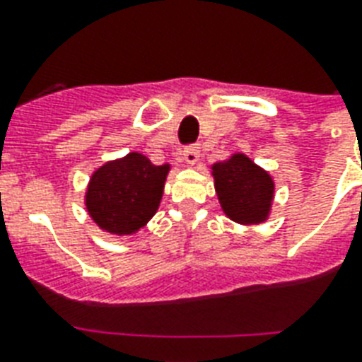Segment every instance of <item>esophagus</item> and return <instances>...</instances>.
Here are the masks:
<instances>
[{
  "label": "esophagus",
  "instance_id": "obj_1",
  "mask_svg": "<svg viewBox=\"0 0 362 362\" xmlns=\"http://www.w3.org/2000/svg\"><path fill=\"white\" fill-rule=\"evenodd\" d=\"M199 153H201V146H199V144H192V146L184 148L182 158H184V161H186L187 165H195L199 161Z\"/></svg>",
  "mask_w": 362,
  "mask_h": 362
}]
</instances>
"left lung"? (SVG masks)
Wrapping results in <instances>:
<instances>
[{"instance_id":"left-lung-1","label":"left lung","mask_w":362,"mask_h":362,"mask_svg":"<svg viewBox=\"0 0 362 362\" xmlns=\"http://www.w3.org/2000/svg\"><path fill=\"white\" fill-rule=\"evenodd\" d=\"M212 176L221 210L242 226L261 223L269 218L274 182L267 170L244 153L212 165Z\"/></svg>"}]
</instances>
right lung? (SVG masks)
Returning <instances> with one entry per match:
<instances>
[{
  "mask_svg": "<svg viewBox=\"0 0 362 362\" xmlns=\"http://www.w3.org/2000/svg\"><path fill=\"white\" fill-rule=\"evenodd\" d=\"M169 169L139 152L101 165L88 184V214L103 231L133 235L158 212Z\"/></svg>",
  "mask_w": 362,
  "mask_h": 362,
  "instance_id": "1",
  "label": "right lung"
}]
</instances>
